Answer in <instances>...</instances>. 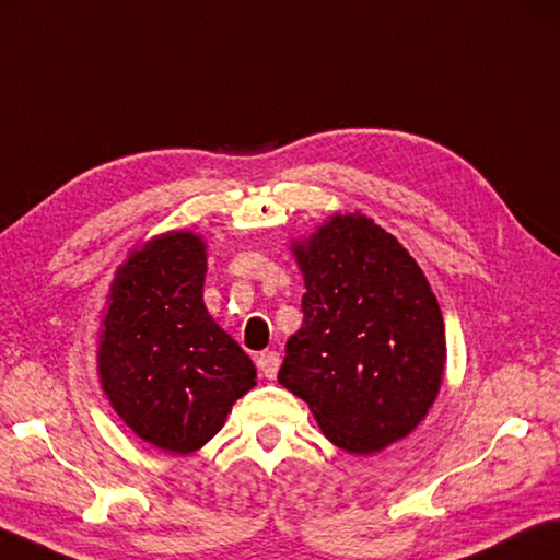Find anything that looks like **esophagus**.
Returning <instances> with one entry per match:
<instances>
[{
    "label": "esophagus",
    "instance_id": "obj_1",
    "mask_svg": "<svg viewBox=\"0 0 560 560\" xmlns=\"http://www.w3.org/2000/svg\"><path fill=\"white\" fill-rule=\"evenodd\" d=\"M279 364H281V358H279V352H277V350L259 352V358H257V368H259V372H261L264 377H267V380H273V377H277Z\"/></svg>",
    "mask_w": 560,
    "mask_h": 560
}]
</instances>
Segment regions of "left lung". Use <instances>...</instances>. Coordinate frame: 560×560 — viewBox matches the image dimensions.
I'll return each mask as SVG.
<instances>
[{
  "instance_id": "obj_1",
  "label": "left lung",
  "mask_w": 560,
  "mask_h": 560,
  "mask_svg": "<svg viewBox=\"0 0 560 560\" xmlns=\"http://www.w3.org/2000/svg\"><path fill=\"white\" fill-rule=\"evenodd\" d=\"M306 293L279 384L308 401L325 439L358 455L409 435L445 364L443 315L419 264L364 215H335L293 247Z\"/></svg>"
}]
</instances>
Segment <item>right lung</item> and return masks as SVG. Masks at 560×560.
<instances>
[{
  "label": "right lung",
  "instance_id": "add662e5",
  "mask_svg": "<svg viewBox=\"0 0 560 560\" xmlns=\"http://www.w3.org/2000/svg\"><path fill=\"white\" fill-rule=\"evenodd\" d=\"M206 245L168 232L131 252L112 283L100 380L141 441L176 455L206 445L257 380L245 350L202 303Z\"/></svg>",
  "mask_w": 560,
  "mask_h": 560
}]
</instances>
